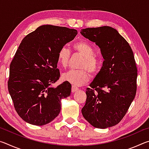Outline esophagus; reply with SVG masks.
<instances>
[{
	"label": "esophagus",
	"mask_w": 149,
	"mask_h": 149,
	"mask_svg": "<svg viewBox=\"0 0 149 149\" xmlns=\"http://www.w3.org/2000/svg\"><path fill=\"white\" fill-rule=\"evenodd\" d=\"M79 90V89L77 87L74 86V85H72V93H75V91H77Z\"/></svg>",
	"instance_id": "34e87169"
}]
</instances>
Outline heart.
Wrapping results in <instances>:
<instances>
[{"instance_id":"b5f03b06","label":"heart","mask_w":149,"mask_h":149,"mask_svg":"<svg viewBox=\"0 0 149 149\" xmlns=\"http://www.w3.org/2000/svg\"><path fill=\"white\" fill-rule=\"evenodd\" d=\"M74 49L78 53L84 56L81 65L84 68L79 70H70L63 74V79L75 86H81L89 81L90 75L87 69L92 74H97L102 65L100 58L95 54V50L91 45L86 41H78L73 45ZM70 52L68 49L63 47L59 50L57 55V61L62 68L67 67L68 64Z\"/></svg>"}]
</instances>
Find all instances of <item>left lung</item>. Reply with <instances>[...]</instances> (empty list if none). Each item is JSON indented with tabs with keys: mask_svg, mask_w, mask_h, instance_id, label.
Here are the masks:
<instances>
[{
	"mask_svg": "<svg viewBox=\"0 0 149 149\" xmlns=\"http://www.w3.org/2000/svg\"><path fill=\"white\" fill-rule=\"evenodd\" d=\"M81 34L95 42L104 58L102 67L87 88L83 116L93 127L118 124L135 97L137 69L132 48L109 26L83 29Z\"/></svg>",
	"mask_w": 149,
	"mask_h": 149,
	"instance_id": "left-lung-1",
	"label": "left lung"
}]
</instances>
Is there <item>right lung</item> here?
I'll return each instance as SVG.
<instances>
[{"mask_svg":"<svg viewBox=\"0 0 149 149\" xmlns=\"http://www.w3.org/2000/svg\"><path fill=\"white\" fill-rule=\"evenodd\" d=\"M77 33L74 29L44 25L22 41L10 65L8 88L25 122L43 125L59 114L61 100L70 95L72 85L64 81L52 86L60 77L57 55Z\"/></svg>","mask_w":149,"mask_h":149,"instance_id":"add662e5","label":"right lung"}]
</instances>
